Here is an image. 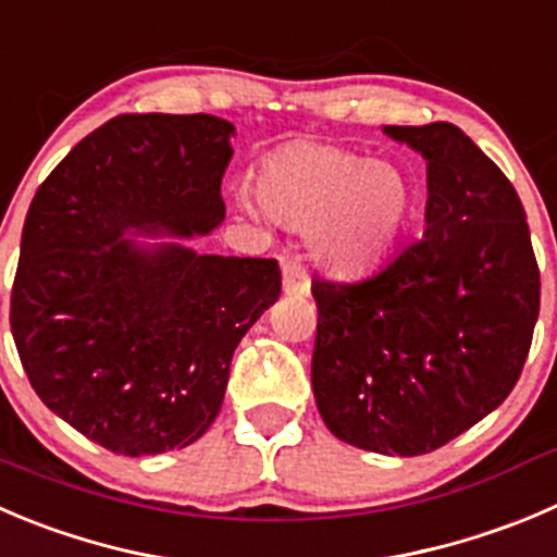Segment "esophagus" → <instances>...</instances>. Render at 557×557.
<instances>
[{
    "mask_svg": "<svg viewBox=\"0 0 557 557\" xmlns=\"http://www.w3.org/2000/svg\"><path fill=\"white\" fill-rule=\"evenodd\" d=\"M284 293L287 295H309L311 282H309V273H306L304 264L298 259H287L284 262Z\"/></svg>",
    "mask_w": 557,
    "mask_h": 557,
    "instance_id": "34e87169",
    "label": "esophagus"
}]
</instances>
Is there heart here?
Wrapping results in <instances>:
<instances>
[{
	"label": "heart",
	"instance_id": "b5f03b06",
	"mask_svg": "<svg viewBox=\"0 0 557 557\" xmlns=\"http://www.w3.org/2000/svg\"><path fill=\"white\" fill-rule=\"evenodd\" d=\"M264 208L295 230H311L317 259L338 275L383 262L416 208V185L396 163L338 145H289L262 163Z\"/></svg>",
	"mask_w": 557,
	"mask_h": 557
}]
</instances>
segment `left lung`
<instances>
[{
    "label": "left lung",
    "instance_id": "1",
    "mask_svg": "<svg viewBox=\"0 0 557 557\" xmlns=\"http://www.w3.org/2000/svg\"><path fill=\"white\" fill-rule=\"evenodd\" d=\"M385 134L426 158V230L361 282L311 278V388L338 441L418 457L511 394L542 278L520 196L470 136L451 123Z\"/></svg>",
    "mask_w": 557,
    "mask_h": 557
}]
</instances>
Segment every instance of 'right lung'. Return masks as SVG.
<instances>
[{"label":"right lung","mask_w":557,"mask_h":557,"mask_svg":"<svg viewBox=\"0 0 557 557\" xmlns=\"http://www.w3.org/2000/svg\"><path fill=\"white\" fill-rule=\"evenodd\" d=\"M232 134L213 114H120L57 163L26 213L10 293L21 367L49 410L114 454L199 441L232 352L282 295L275 259L123 237L215 230Z\"/></svg>","instance_id":"add662e5"}]
</instances>
